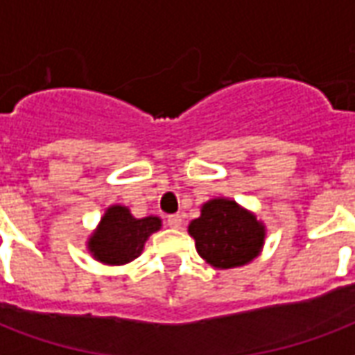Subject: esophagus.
<instances>
[{"label":"esophagus","instance_id":"obj_1","mask_svg":"<svg viewBox=\"0 0 355 355\" xmlns=\"http://www.w3.org/2000/svg\"><path fill=\"white\" fill-rule=\"evenodd\" d=\"M167 224H169L171 228L178 230V228L182 226V216H180V215H171L169 218H167Z\"/></svg>","mask_w":355,"mask_h":355}]
</instances>
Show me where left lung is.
<instances>
[{
  "mask_svg": "<svg viewBox=\"0 0 355 355\" xmlns=\"http://www.w3.org/2000/svg\"><path fill=\"white\" fill-rule=\"evenodd\" d=\"M196 251L215 270L245 266L262 253L266 224L253 211L230 198H213L201 205V213L188 224Z\"/></svg>",
  "mask_w": 355,
  "mask_h": 355,
  "instance_id": "obj_1",
  "label": "left lung"
}]
</instances>
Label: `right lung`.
I'll return each mask as SVG.
<instances>
[{
    "instance_id": "add662e5",
    "label": "right lung",
    "mask_w": 355,
    "mask_h": 355,
    "mask_svg": "<svg viewBox=\"0 0 355 355\" xmlns=\"http://www.w3.org/2000/svg\"><path fill=\"white\" fill-rule=\"evenodd\" d=\"M162 230L159 216L135 218L127 205L114 203L104 209V215L87 236L89 254L104 266H123L139 259L148 238Z\"/></svg>"
}]
</instances>
